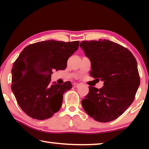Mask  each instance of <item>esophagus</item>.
<instances>
[{"mask_svg": "<svg viewBox=\"0 0 149 149\" xmlns=\"http://www.w3.org/2000/svg\"><path fill=\"white\" fill-rule=\"evenodd\" d=\"M74 86L75 87H78L79 86V84H77V83H74Z\"/></svg>", "mask_w": 149, "mask_h": 149, "instance_id": "esophagus-1", "label": "esophagus"}]
</instances>
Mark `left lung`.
Returning <instances> with one entry per match:
<instances>
[{"label": "left lung", "mask_w": 149, "mask_h": 149, "mask_svg": "<svg viewBox=\"0 0 149 149\" xmlns=\"http://www.w3.org/2000/svg\"><path fill=\"white\" fill-rule=\"evenodd\" d=\"M80 47L91 60V76L104 81L99 89L89 86L82 107L97 122L114 120L134 100L140 85L137 60L127 49L109 40L84 41Z\"/></svg>", "instance_id": "left-lung-1"}]
</instances>
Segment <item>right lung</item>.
<instances>
[{
	"instance_id": "obj_1",
	"label": "right lung",
	"mask_w": 149,
	"mask_h": 149,
	"mask_svg": "<svg viewBox=\"0 0 149 149\" xmlns=\"http://www.w3.org/2000/svg\"><path fill=\"white\" fill-rule=\"evenodd\" d=\"M79 41L49 40L27 46L14 62L11 89L22 110L33 119L50 118L61 108L63 95L72 84H51L54 70H65Z\"/></svg>"
}]
</instances>
